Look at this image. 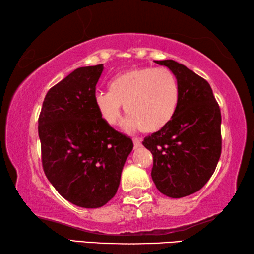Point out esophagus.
<instances>
[{
    "instance_id": "esophagus-1",
    "label": "esophagus",
    "mask_w": 254,
    "mask_h": 254,
    "mask_svg": "<svg viewBox=\"0 0 254 254\" xmlns=\"http://www.w3.org/2000/svg\"><path fill=\"white\" fill-rule=\"evenodd\" d=\"M133 144H134V148H140L141 145H142V142H141L140 139L134 137V139H133Z\"/></svg>"
}]
</instances>
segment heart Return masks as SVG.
Returning a JSON list of instances; mask_svg holds the SVG:
<instances>
[{
	"mask_svg": "<svg viewBox=\"0 0 254 254\" xmlns=\"http://www.w3.org/2000/svg\"><path fill=\"white\" fill-rule=\"evenodd\" d=\"M179 84L166 67H140L121 72L110 81V89L94 92V103L109 126H117L122 104L127 113L126 127L157 132L175 117L179 103Z\"/></svg>",
	"mask_w": 254,
	"mask_h": 254,
	"instance_id": "heart-1",
	"label": "heart"
}]
</instances>
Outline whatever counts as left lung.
Masks as SVG:
<instances>
[{
    "instance_id": "left-lung-1",
    "label": "left lung",
    "mask_w": 254,
    "mask_h": 254,
    "mask_svg": "<svg viewBox=\"0 0 254 254\" xmlns=\"http://www.w3.org/2000/svg\"><path fill=\"white\" fill-rule=\"evenodd\" d=\"M168 67L179 84L173 120L143 145L153 156L151 177L171 198L198 191L212 177L222 152L221 110L207 80L175 60H154Z\"/></svg>"
}]
</instances>
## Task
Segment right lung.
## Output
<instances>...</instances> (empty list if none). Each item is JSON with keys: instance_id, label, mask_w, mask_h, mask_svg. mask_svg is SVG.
<instances>
[{"instance_id": "1", "label": "right lung", "mask_w": 254, "mask_h": 254, "mask_svg": "<svg viewBox=\"0 0 254 254\" xmlns=\"http://www.w3.org/2000/svg\"><path fill=\"white\" fill-rule=\"evenodd\" d=\"M103 65L77 68L51 87L38 120L42 168L64 198L102 207L118 191L133 149L130 137L104 122L94 103Z\"/></svg>"}]
</instances>
